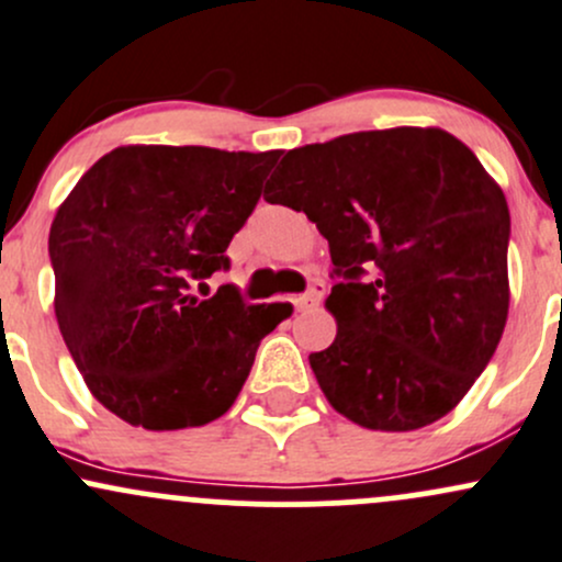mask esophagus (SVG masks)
Masks as SVG:
<instances>
[{
    "label": "esophagus",
    "mask_w": 562,
    "mask_h": 562,
    "mask_svg": "<svg viewBox=\"0 0 562 562\" xmlns=\"http://www.w3.org/2000/svg\"><path fill=\"white\" fill-rule=\"evenodd\" d=\"M323 293H325V285L323 282H312L310 285V291L306 293H301L299 299H295V310H312V306H317L319 304V299H323Z\"/></svg>",
    "instance_id": "34e87169"
}]
</instances>
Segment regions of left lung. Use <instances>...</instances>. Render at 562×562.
<instances>
[{
    "mask_svg": "<svg viewBox=\"0 0 562 562\" xmlns=\"http://www.w3.org/2000/svg\"><path fill=\"white\" fill-rule=\"evenodd\" d=\"M267 202L328 239L336 341L310 355L319 390L366 429L411 431L459 405L509 312V207L440 127H392L285 154Z\"/></svg>",
    "mask_w": 562,
    "mask_h": 562,
    "instance_id": "8db88e82",
    "label": "left lung"
}]
</instances>
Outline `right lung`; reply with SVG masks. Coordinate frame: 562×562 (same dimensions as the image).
Instances as JSON below:
<instances>
[{
  "label": "right lung",
  "instance_id": "right-lung-1",
  "mask_svg": "<svg viewBox=\"0 0 562 562\" xmlns=\"http://www.w3.org/2000/svg\"><path fill=\"white\" fill-rule=\"evenodd\" d=\"M280 154L120 146L55 213L60 336L92 397L122 422L165 431L224 416L261 338L291 314L248 304L234 285L191 295V282L229 269L226 248Z\"/></svg>",
  "mask_w": 562,
  "mask_h": 562
}]
</instances>
